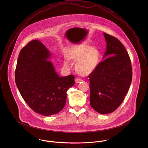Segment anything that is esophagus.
I'll use <instances>...</instances> for the list:
<instances>
[{"mask_svg":"<svg viewBox=\"0 0 148 148\" xmlns=\"http://www.w3.org/2000/svg\"><path fill=\"white\" fill-rule=\"evenodd\" d=\"M82 81V80L81 79H79V78H76L75 79V82L76 83H79L80 82H81Z\"/></svg>","mask_w":148,"mask_h":148,"instance_id":"1","label":"esophagus"}]
</instances>
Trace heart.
<instances>
[{"label": "heart", "mask_w": 148, "mask_h": 148, "mask_svg": "<svg viewBox=\"0 0 148 148\" xmlns=\"http://www.w3.org/2000/svg\"><path fill=\"white\" fill-rule=\"evenodd\" d=\"M69 59L76 61V70L82 75H87L92 73L98 66L100 59V51L89 45H79L71 48L66 53ZM64 60V65H69V59Z\"/></svg>", "instance_id": "1"}]
</instances>
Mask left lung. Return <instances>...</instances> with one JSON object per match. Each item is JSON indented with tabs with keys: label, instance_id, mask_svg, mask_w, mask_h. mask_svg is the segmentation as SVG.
Wrapping results in <instances>:
<instances>
[{
	"label": "left lung",
	"instance_id": "left-lung-1",
	"mask_svg": "<svg viewBox=\"0 0 148 148\" xmlns=\"http://www.w3.org/2000/svg\"><path fill=\"white\" fill-rule=\"evenodd\" d=\"M106 42L103 61L89 75L90 104L98 113L114 112L123 103L132 79L127 50L117 39L104 33Z\"/></svg>",
	"mask_w": 148,
	"mask_h": 148
}]
</instances>
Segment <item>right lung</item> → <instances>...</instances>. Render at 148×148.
Here are the masks:
<instances>
[{
    "mask_svg": "<svg viewBox=\"0 0 148 148\" xmlns=\"http://www.w3.org/2000/svg\"><path fill=\"white\" fill-rule=\"evenodd\" d=\"M51 52L38 40L21 49L15 70V82L23 99L36 113L51 116L63 109L67 90L75 84V76L60 77L48 60Z\"/></svg>",
    "mask_w": 148,
    "mask_h": 148,
    "instance_id": "obj_1",
    "label": "right lung"
}]
</instances>
